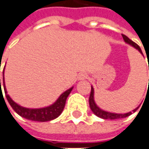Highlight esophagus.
<instances>
[{
    "mask_svg": "<svg viewBox=\"0 0 149 149\" xmlns=\"http://www.w3.org/2000/svg\"><path fill=\"white\" fill-rule=\"evenodd\" d=\"M88 75L86 73H85V72H81V73H80L78 75V79L79 80H84V79H86L87 78Z\"/></svg>",
    "mask_w": 149,
    "mask_h": 149,
    "instance_id": "34e87169",
    "label": "esophagus"
}]
</instances>
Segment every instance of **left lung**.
I'll return each mask as SVG.
<instances>
[{
  "label": "left lung",
  "instance_id": "8db88e82",
  "mask_svg": "<svg viewBox=\"0 0 149 149\" xmlns=\"http://www.w3.org/2000/svg\"><path fill=\"white\" fill-rule=\"evenodd\" d=\"M121 35H122V37H123V39L125 40V43H127V44H129L130 45H131L132 47L135 48L137 50L139 51V53L141 54H143V52L142 50H141V49H140V47H139L136 43H134V41H132L130 39H129L125 35H123V34H121ZM89 104H90V107H91V111L94 113L95 115H96L97 117H100V118H103V119H109V120H116V119L125 118V117H129L130 115L132 114V113L136 112V110H137V109H139V106L138 108H136L135 109H134L132 112H129V113H124V114L109 113V112L104 111V110H102L101 109H100V108L97 106V104H95V100H94V88L92 87V86L91 95H90V98H89Z\"/></svg>",
  "mask_w": 149,
  "mask_h": 149
}]
</instances>
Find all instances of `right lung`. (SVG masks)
<instances>
[{
  "instance_id": "add662e5",
  "label": "right lung",
  "mask_w": 149,
  "mask_h": 149,
  "mask_svg": "<svg viewBox=\"0 0 149 149\" xmlns=\"http://www.w3.org/2000/svg\"><path fill=\"white\" fill-rule=\"evenodd\" d=\"M3 86H4V90H5V93H6V97L9 104H10L12 109H14L19 116L24 117L26 119H28V120H31V121H42V122L54 120L61 114L63 110L64 109L67 98L69 95V94L73 88L71 87L68 91L63 92L61 95L59 96V98L56 100V102L49 107H45V108H42V109H27V108H24V107L16 104L15 102L11 100L10 95H7L6 89V86H5V80H4V70H3Z\"/></svg>"
}]
</instances>
